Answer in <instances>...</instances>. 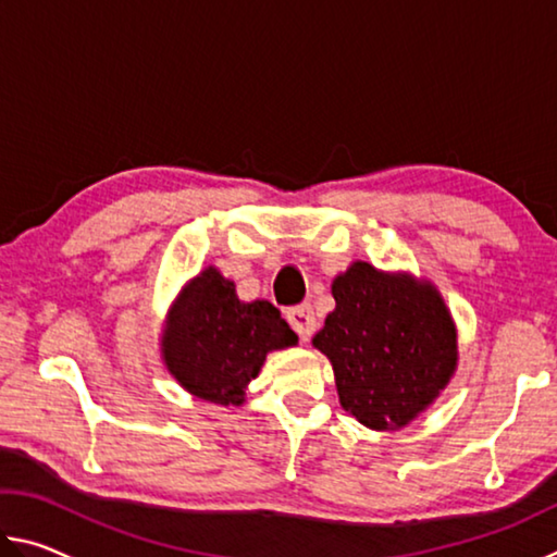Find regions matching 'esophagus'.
<instances>
[{
  "label": "esophagus",
  "mask_w": 557,
  "mask_h": 557,
  "mask_svg": "<svg viewBox=\"0 0 557 557\" xmlns=\"http://www.w3.org/2000/svg\"><path fill=\"white\" fill-rule=\"evenodd\" d=\"M287 322L289 326L295 329V332L299 334V338H307L314 334L317 329V317H314V309L309 305H299V307H292L287 309Z\"/></svg>",
  "instance_id": "obj_1"
}]
</instances>
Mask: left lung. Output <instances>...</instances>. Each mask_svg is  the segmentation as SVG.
Listing matches in <instances>:
<instances>
[{
	"label": "left lung",
	"mask_w": 557,
	"mask_h": 557,
	"mask_svg": "<svg viewBox=\"0 0 557 557\" xmlns=\"http://www.w3.org/2000/svg\"><path fill=\"white\" fill-rule=\"evenodd\" d=\"M336 309L312 344L332 361L338 403L371 430H400L457 369V326L435 285L358 260L332 285Z\"/></svg>",
	"instance_id": "1"
}]
</instances>
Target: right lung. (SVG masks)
<instances>
[{
  "label": "right lung",
  "mask_w": 557,
  "mask_h": 557,
  "mask_svg": "<svg viewBox=\"0 0 557 557\" xmlns=\"http://www.w3.org/2000/svg\"><path fill=\"white\" fill-rule=\"evenodd\" d=\"M297 334L268 299L240 301L235 285L215 268L186 282L169 309L162 358L166 371L196 398L243 405L245 388L277 348Z\"/></svg>",
  "instance_id": "obj_1"
}]
</instances>
